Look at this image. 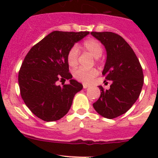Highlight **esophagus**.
Wrapping results in <instances>:
<instances>
[{
  "label": "esophagus",
  "mask_w": 158,
  "mask_h": 158,
  "mask_svg": "<svg viewBox=\"0 0 158 158\" xmlns=\"http://www.w3.org/2000/svg\"><path fill=\"white\" fill-rule=\"evenodd\" d=\"M89 86V85H88V84H85V83L83 84V88L84 89H87Z\"/></svg>",
  "instance_id": "1"
}]
</instances>
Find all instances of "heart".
Wrapping results in <instances>:
<instances>
[{
  "label": "heart",
  "mask_w": 158,
  "mask_h": 158,
  "mask_svg": "<svg viewBox=\"0 0 158 158\" xmlns=\"http://www.w3.org/2000/svg\"><path fill=\"white\" fill-rule=\"evenodd\" d=\"M81 48L88 51L95 57L101 56L103 52V47L102 44L94 38H89V39L85 40L82 43ZM79 56V51L78 47L76 46H73V47H71L66 55L68 65L72 67L76 66L78 63ZM98 71L95 68L85 69L83 67H79L74 70L73 76L80 82H84V83H89L93 80L94 78L98 76Z\"/></svg>",
  "instance_id": "heart-1"
}]
</instances>
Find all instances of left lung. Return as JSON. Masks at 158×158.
Masks as SVG:
<instances>
[{
  "label": "left lung",
  "mask_w": 158,
  "mask_h": 158,
  "mask_svg": "<svg viewBox=\"0 0 158 158\" xmlns=\"http://www.w3.org/2000/svg\"><path fill=\"white\" fill-rule=\"evenodd\" d=\"M107 51L102 75L111 80L109 89L99 85V98L93 104L102 116L112 119L122 115L137 101L144 84V74L138 57L123 37L112 32H91Z\"/></svg>",
  "instance_id": "left-lung-1"
}]
</instances>
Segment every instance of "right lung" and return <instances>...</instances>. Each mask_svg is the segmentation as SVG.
<instances>
[{"mask_svg": "<svg viewBox=\"0 0 158 158\" xmlns=\"http://www.w3.org/2000/svg\"><path fill=\"white\" fill-rule=\"evenodd\" d=\"M89 31H53L35 44L25 56L18 74L20 95L36 117L45 122L57 121L69 111L74 95L82 85L72 79L66 55ZM69 79L70 83L57 85Z\"/></svg>", "mask_w": 158, "mask_h": 158, "instance_id": "1", "label": "right lung"}]
</instances>
